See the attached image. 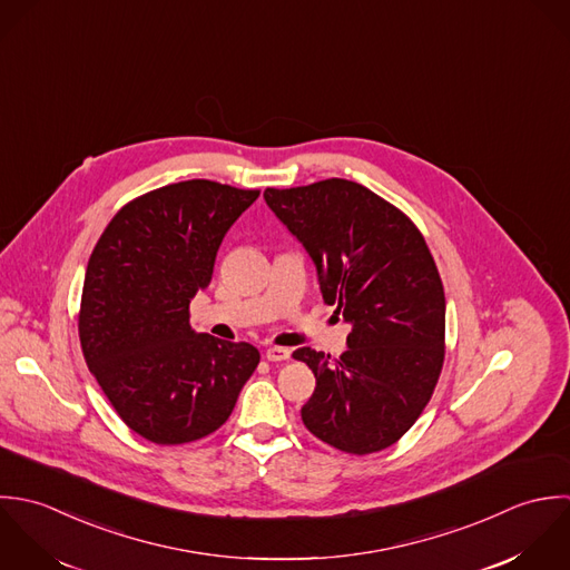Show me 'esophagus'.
<instances>
[{"label": "esophagus", "instance_id": "esophagus-1", "mask_svg": "<svg viewBox=\"0 0 570 570\" xmlns=\"http://www.w3.org/2000/svg\"><path fill=\"white\" fill-rule=\"evenodd\" d=\"M266 358H268L271 363L288 361V358H291V350H288V347H277V345H273V347L266 350Z\"/></svg>", "mask_w": 570, "mask_h": 570}]
</instances>
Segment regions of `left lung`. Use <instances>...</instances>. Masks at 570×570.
<instances>
[{
  "instance_id": "1",
  "label": "left lung",
  "mask_w": 570,
  "mask_h": 570,
  "mask_svg": "<svg viewBox=\"0 0 570 570\" xmlns=\"http://www.w3.org/2000/svg\"><path fill=\"white\" fill-rule=\"evenodd\" d=\"M264 200L352 328L340 358L293 352L317 379L302 421L345 454L381 452L416 423L443 367L445 293L434 257L396 207L352 180L266 189Z\"/></svg>"
}]
</instances>
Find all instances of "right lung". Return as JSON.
I'll list each match as a JSON object with an SVG mask.
<instances>
[{
  "label": "right lung",
  "mask_w": 570,
  "mask_h": 570,
  "mask_svg": "<svg viewBox=\"0 0 570 570\" xmlns=\"http://www.w3.org/2000/svg\"><path fill=\"white\" fill-rule=\"evenodd\" d=\"M257 196L212 180L160 187L125 205L90 255L79 315L86 363L125 425L156 445L225 425L259 363L250 343L189 326L228 228Z\"/></svg>",
  "instance_id": "right-lung-1"
}]
</instances>
